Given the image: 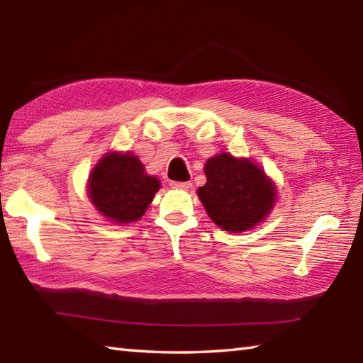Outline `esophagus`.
<instances>
[{
    "mask_svg": "<svg viewBox=\"0 0 363 363\" xmlns=\"http://www.w3.org/2000/svg\"><path fill=\"white\" fill-rule=\"evenodd\" d=\"M171 187L173 189H179V190H189L190 187H192V182L190 181H187V182H176V181H173L169 184Z\"/></svg>",
    "mask_w": 363,
    "mask_h": 363,
    "instance_id": "esophagus-1",
    "label": "esophagus"
}]
</instances>
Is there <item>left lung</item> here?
Returning <instances> with one entry per match:
<instances>
[{
  "instance_id": "1",
  "label": "left lung",
  "mask_w": 363,
  "mask_h": 363,
  "mask_svg": "<svg viewBox=\"0 0 363 363\" xmlns=\"http://www.w3.org/2000/svg\"><path fill=\"white\" fill-rule=\"evenodd\" d=\"M206 184L196 195L217 227L241 233L265 222L278 200V187L252 159L216 154L204 164Z\"/></svg>"
}]
</instances>
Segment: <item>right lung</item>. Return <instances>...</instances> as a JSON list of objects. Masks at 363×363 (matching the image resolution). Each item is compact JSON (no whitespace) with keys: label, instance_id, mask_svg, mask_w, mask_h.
<instances>
[{"label":"right lung","instance_id":"obj_1","mask_svg":"<svg viewBox=\"0 0 363 363\" xmlns=\"http://www.w3.org/2000/svg\"><path fill=\"white\" fill-rule=\"evenodd\" d=\"M160 186L135 154L111 150L89 174L87 195L104 219L121 225L140 220Z\"/></svg>","mask_w":363,"mask_h":363}]
</instances>
